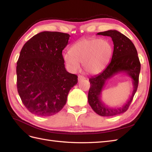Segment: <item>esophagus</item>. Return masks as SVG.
Returning <instances> with one entry per match:
<instances>
[{"mask_svg":"<svg viewBox=\"0 0 152 152\" xmlns=\"http://www.w3.org/2000/svg\"><path fill=\"white\" fill-rule=\"evenodd\" d=\"M84 79H85V77H84V76H82V75H79V76H78V81H79V82L82 81V80H84Z\"/></svg>","mask_w":152,"mask_h":152,"instance_id":"esophagus-1","label":"esophagus"}]
</instances>
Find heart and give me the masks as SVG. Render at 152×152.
I'll list each match as a JSON object with an SVG mask.
<instances>
[{"instance_id": "b5f03b06", "label": "heart", "mask_w": 152, "mask_h": 152, "mask_svg": "<svg viewBox=\"0 0 152 152\" xmlns=\"http://www.w3.org/2000/svg\"><path fill=\"white\" fill-rule=\"evenodd\" d=\"M112 53V48L108 41L99 38H88L78 41L64 54L63 59L69 69L78 70L83 63L86 72L96 74L104 69Z\"/></svg>"}]
</instances>
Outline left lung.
<instances>
[{
    "instance_id": "obj_1",
    "label": "left lung",
    "mask_w": 152,
    "mask_h": 152,
    "mask_svg": "<svg viewBox=\"0 0 152 152\" xmlns=\"http://www.w3.org/2000/svg\"><path fill=\"white\" fill-rule=\"evenodd\" d=\"M98 35L110 37L114 43V51L110 63L100 73L90 78V88L88 93V102L96 114L101 116H113L127 110L136 93L140 63L136 48L131 40L124 34L115 30H109L97 33ZM124 72L132 79L134 91L130 99L122 107L114 109L106 105L100 99L101 93L105 82L115 74Z\"/></svg>"
}]
</instances>
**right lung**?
Here are the masks:
<instances>
[{
	"instance_id": "right-lung-1",
	"label": "right lung",
	"mask_w": 152,
	"mask_h": 152,
	"mask_svg": "<svg viewBox=\"0 0 152 152\" xmlns=\"http://www.w3.org/2000/svg\"><path fill=\"white\" fill-rule=\"evenodd\" d=\"M70 36L44 31L28 40L16 66L19 96L28 111L40 117L53 115L65 105L78 76L68 72L62 51Z\"/></svg>"
}]
</instances>
